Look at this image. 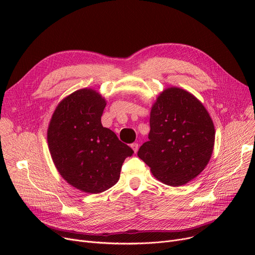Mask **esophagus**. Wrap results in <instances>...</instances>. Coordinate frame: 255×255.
Segmentation results:
<instances>
[{
	"instance_id": "1",
	"label": "esophagus",
	"mask_w": 255,
	"mask_h": 255,
	"mask_svg": "<svg viewBox=\"0 0 255 255\" xmlns=\"http://www.w3.org/2000/svg\"><path fill=\"white\" fill-rule=\"evenodd\" d=\"M131 148H132V150L134 151V153H136L137 152V150H138V143L137 142H133V143H131Z\"/></svg>"
}]
</instances>
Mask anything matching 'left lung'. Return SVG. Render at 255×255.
Masks as SVG:
<instances>
[{
	"mask_svg": "<svg viewBox=\"0 0 255 255\" xmlns=\"http://www.w3.org/2000/svg\"><path fill=\"white\" fill-rule=\"evenodd\" d=\"M150 127L149 140L137 156L159 181L181 186L207 166L215 129L204 105L190 93L170 88L160 94L152 107Z\"/></svg>",
	"mask_w": 255,
	"mask_h": 255,
	"instance_id": "left-lung-1",
	"label": "left lung"
}]
</instances>
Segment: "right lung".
I'll return each mask as SVG.
<instances>
[{
    "instance_id": "1",
    "label": "right lung",
    "mask_w": 255,
    "mask_h": 255,
    "mask_svg": "<svg viewBox=\"0 0 255 255\" xmlns=\"http://www.w3.org/2000/svg\"><path fill=\"white\" fill-rule=\"evenodd\" d=\"M105 105L94 90H78L58 105L47 131L49 151L61 176L88 193L113 187L124 160L134 153L102 126Z\"/></svg>"
}]
</instances>
